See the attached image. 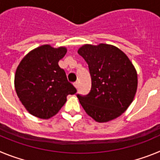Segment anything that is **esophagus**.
<instances>
[{
    "mask_svg": "<svg viewBox=\"0 0 160 160\" xmlns=\"http://www.w3.org/2000/svg\"><path fill=\"white\" fill-rule=\"evenodd\" d=\"M73 86L75 87L76 89H78V82H75L73 83Z\"/></svg>",
    "mask_w": 160,
    "mask_h": 160,
    "instance_id": "obj_1",
    "label": "esophagus"
}]
</instances>
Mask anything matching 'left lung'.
Listing matches in <instances>:
<instances>
[{
	"label": "left lung",
	"mask_w": 160,
	"mask_h": 160,
	"mask_svg": "<svg viewBox=\"0 0 160 160\" xmlns=\"http://www.w3.org/2000/svg\"><path fill=\"white\" fill-rule=\"evenodd\" d=\"M78 53L88 64L92 83L87 95H77L82 107L96 122L119 117L136 94L138 77L134 65L121 49L109 44H86Z\"/></svg>",
	"instance_id": "1"
}]
</instances>
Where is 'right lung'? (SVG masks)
Instances as JSON below:
<instances>
[{"mask_svg": "<svg viewBox=\"0 0 160 160\" xmlns=\"http://www.w3.org/2000/svg\"><path fill=\"white\" fill-rule=\"evenodd\" d=\"M66 52L64 46L43 45L29 52L18 65L14 87L22 105L33 116L42 119L54 116L68 94L77 92L58 66Z\"/></svg>", "mask_w": 160, "mask_h": 160, "instance_id": "1", "label": "right lung"}]
</instances>
